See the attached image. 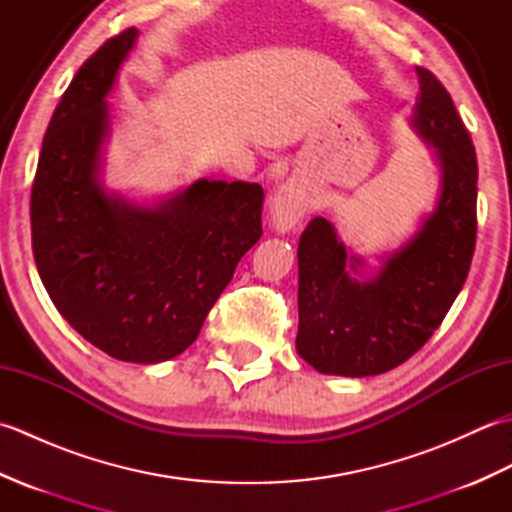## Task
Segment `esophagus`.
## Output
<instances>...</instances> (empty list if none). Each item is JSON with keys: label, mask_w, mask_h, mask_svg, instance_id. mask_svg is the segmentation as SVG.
<instances>
[{"label": "esophagus", "mask_w": 512, "mask_h": 512, "mask_svg": "<svg viewBox=\"0 0 512 512\" xmlns=\"http://www.w3.org/2000/svg\"><path fill=\"white\" fill-rule=\"evenodd\" d=\"M308 211H310V198L292 182L281 184L268 202L270 222H273V226L279 233L295 231L303 217L308 215Z\"/></svg>", "instance_id": "obj_1"}]
</instances>
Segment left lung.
Listing matches in <instances>:
<instances>
[{"instance_id": "left-lung-1", "label": "left lung", "mask_w": 512, "mask_h": 512, "mask_svg": "<svg viewBox=\"0 0 512 512\" xmlns=\"http://www.w3.org/2000/svg\"><path fill=\"white\" fill-rule=\"evenodd\" d=\"M411 129L440 173L436 206L400 248L369 266L332 222L314 217L299 239L297 354L321 374L376 376L405 363L447 317L475 250L477 160L451 94L416 68Z\"/></svg>"}]
</instances>
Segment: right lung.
Segmentation results:
<instances>
[{"label":"right lung","instance_id":"obj_1","mask_svg":"<svg viewBox=\"0 0 512 512\" xmlns=\"http://www.w3.org/2000/svg\"><path fill=\"white\" fill-rule=\"evenodd\" d=\"M138 30L105 41L61 96L30 198L32 253L54 308L118 361L162 363L198 339L235 266L262 237L257 182L195 180L154 202L103 184L118 70Z\"/></svg>","mask_w":512,"mask_h":512}]
</instances>
